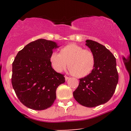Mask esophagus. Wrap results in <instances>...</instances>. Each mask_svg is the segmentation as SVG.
Listing matches in <instances>:
<instances>
[{
	"label": "esophagus",
	"mask_w": 131,
	"mask_h": 131,
	"mask_svg": "<svg viewBox=\"0 0 131 131\" xmlns=\"http://www.w3.org/2000/svg\"><path fill=\"white\" fill-rule=\"evenodd\" d=\"M64 78H65V80H66V81H67L68 79L69 78H69V77H68V76H64Z\"/></svg>",
	"instance_id": "esophagus-1"
}]
</instances>
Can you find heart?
<instances>
[{
    "label": "heart",
    "mask_w": 131,
    "mask_h": 131,
    "mask_svg": "<svg viewBox=\"0 0 131 131\" xmlns=\"http://www.w3.org/2000/svg\"><path fill=\"white\" fill-rule=\"evenodd\" d=\"M50 62L54 70L61 72L67 66L70 71L78 78H84L92 71L95 59L91 50L84 49L75 43H70L61 49L60 53L53 52Z\"/></svg>",
    "instance_id": "heart-1"
}]
</instances>
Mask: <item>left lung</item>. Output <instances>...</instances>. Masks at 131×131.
<instances>
[{
	"label": "left lung",
	"mask_w": 131,
	"mask_h": 131,
	"mask_svg": "<svg viewBox=\"0 0 131 131\" xmlns=\"http://www.w3.org/2000/svg\"><path fill=\"white\" fill-rule=\"evenodd\" d=\"M85 42L95 56V67L89 74L79 79L73 97L79 104L92 108L110 100L115 93L119 76L116 58L112 52L94 40H87Z\"/></svg>",
	"instance_id": "left-lung-1"
}]
</instances>
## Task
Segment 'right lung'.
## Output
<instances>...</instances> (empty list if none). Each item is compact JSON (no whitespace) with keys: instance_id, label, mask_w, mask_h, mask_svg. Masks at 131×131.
Returning a JSON list of instances; mask_svg holds the SVG:
<instances>
[{"instance_id":"obj_1","label":"right lung","mask_w":131,"mask_h":131,"mask_svg":"<svg viewBox=\"0 0 131 131\" xmlns=\"http://www.w3.org/2000/svg\"><path fill=\"white\" fill-rule=\"evenodd\" d=\"M58 47L55 42L39 39L19 51L12 63V84L15 92L26 107L43 110L56 99V90L65 82L64 74L52 68L50 56Z\"/></svg>"}]
</instances>
